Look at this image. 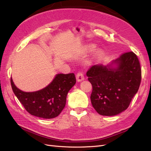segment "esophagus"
Segmentation results:
<instances>
[{"label": "esophagus", "mask_w": 151, "mask_h": 151, "mask_svg": "<svg viewBox=\"0 0 151 151\" xmlns=\"http://www.w3.org/2000/svg\"><path fill=\"white\" fill-rule=\"evenodd\" d=\"M76 79H77V81L78 82H80L81 81L84 80V76L83 72L81 71H79L78 72H77V74H76Z\"/></svg>", "instance_id": "34e87169"}]
</instances>
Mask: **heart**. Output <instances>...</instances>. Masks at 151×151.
I'll return each instance as SVG.
<instances>
[{
	"mask_svg": "<svg viewBox=\"0 0 151 151\" xmlns=\"http://www.w3.org/2000/svg\"><path fill=\"white\" fill-rule=\"evenodd\" d=\"M100 54H101V53H98V55H100Z\"/></svg>",
	"mask_w": 151,
	"mask_h": 151,
	"instance_id": "heart-1",
	"label": "heart"
}]
</instances>
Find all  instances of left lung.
I'll return each instance as SVG.
<instances>
[{
	"instance_id": "obj_1",
	"label": "left lung",
	"mask_w": 151,
	"mask_h": 151,
	"mask_svg": "<svg viewBox=\"0 0 151 151\" xmlns=\"http://www.w3.org/2000/svg\"><path fill=\"white\" fill-rule=\"evenodd\" d=\"M113 63L118 67L94 65L86 73L93 88L91 103L103 116L116 115L127 109L142 79L139 58L133 52L122 53Z\"/></svg>"
}]
</instances>
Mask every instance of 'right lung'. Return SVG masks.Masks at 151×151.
<instances>
[{
    "label": "right lung",
    "mask_w": 151,
    "mask_h": 151,
    "mask_svg": "<svg viewBox=\"0 0 151 151\" xmlns=\"http://www.w3.org/2000/svg\"><path fill=\"white\" fill-rule=\"evenodd\" d=\"M76 83L74 73L60 74L44 89L26 93L16 88L11 78L13 92L26 110L32 115L47 119L59 115L65 106L68 92Z\"/></svg>",
    "instance_id": "1"
}]
</instances>
